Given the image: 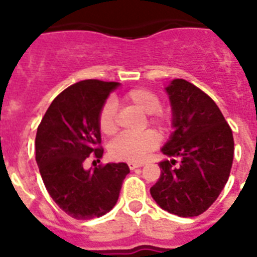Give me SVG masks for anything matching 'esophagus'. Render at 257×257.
<instances>
[{
	"label": "esophagus",
	"instance_id": "esophagus-1",
	"mask_svg": "<svg viewBox=\"0 0 257 257\" xmlns=\"http://www.w3.org/2000/svg\"><path fill=\"white\" fill-rule=\"evenodd\" d=\"M143 165H144L143 161H129L128 163V167L131 169H136L139 168V167H143Z\"/></svg>",
	"mask_w": 257,
	"mask_h": 257
}]
</instances>
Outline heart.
Segmentation results:
<instances>
[{
	"mask_svg": "<svg viewBox=\"0 0 257 257\" xmlns=\"http://www.w3.org/2000/svg\"><path fill=\"white\" fill-rule=\"evenodd\" d=\"M122 100L145 114H149L151 124L164 128L168 122L167 116L160 112V97L149 89H132L125 93ZM98 128L106 136H110L117 131V108L113 100H106L101 106L98 112ZM159 143H160V139L152 131H147L139 135L122 133L110 143L109 155L114 160L140 161L151 151L156 148Z\"/></svg>",
	"mask_w": 257,
	"mask_h": 257,
	"instance_id": "heart-1",
	"label": "heart"
}]
</instances>
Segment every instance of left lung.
<instances>
[{"label": "left lung", "mask_w": 257, "mask_h": 257, "mask_svg": "<svg viewBox=\"0 0 257 257\" xmlns=\"http://www.w3.org/2000/svg\"><path fill=\"white\" fill-rule=\"evenodd\" d=\"M175 132L161 152L177 161H161L151 195L163 209L181 217L205 212L227 184L233 161L232 129L216 102L183 78L165 88Z\"/></svg>", "instance_id": "left-lung-1"}]
</instances>
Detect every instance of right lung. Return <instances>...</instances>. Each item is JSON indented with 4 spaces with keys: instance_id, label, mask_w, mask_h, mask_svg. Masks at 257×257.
<instances>
[{
    "instance_id": "obj_1",
    "label": "right lung",
    "mask_w": 257,
    "mask_h": 257,
    "mask_svg": "<svg viewBox=\"0 0 257 257\" xmlns=\"http://www.w3.org/2000/svg\"><path fill=\"white\" fill-rule=\"evenodd\" d=\"M118 82L84 80L62 90L42 117L36 135V161L54 203L76 220L100 217L116 205L129 167L109 163L94 169L90 154L102 157L98 112Z\"/></svg>"
}]
</instances>
